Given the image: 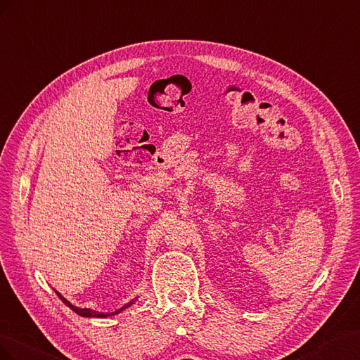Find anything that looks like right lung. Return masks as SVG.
Instances as JSON below:
<instances>
[{
  "label": "right lung",
  "instance_id": "right-lung-1",
  "mask_svg": "<svg viewBox=\"0 0 360 360\" xmlns=\"http://www.w3.org/2000/svg\"><path fill=\"white\" fill-rule=\"evenodd\" d=\"M57 292V291H56ZM57 295L60 297L61 300H63V303L66 304V306H69L72 311H74L75 314H78V315H81V316H87V318H91V316H95V318H105V316H110V315H117V314H120L123 309H127V307H129L131 304H134V302L136 300H131V302H128L125 306H122L120 309H117L116 312H108V314H104V312H96V311H94V309H83V307H77L75 304H72L70 302H68L63 295H61L60 292H57Z\"/></svg>",
  "mask_w": 360,
  "mask_h": 360
}]
</instances>
